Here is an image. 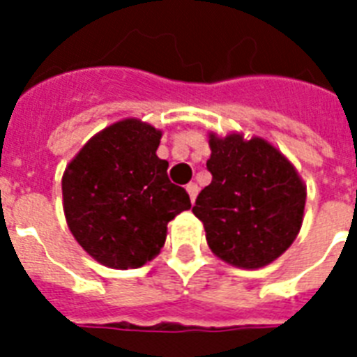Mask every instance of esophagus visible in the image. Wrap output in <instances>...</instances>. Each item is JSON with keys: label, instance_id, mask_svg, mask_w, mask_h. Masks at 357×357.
<instances>
[{"label": "esophagus", "instance_id": "obj_1", "mask_svg": "<svg viewBox=\"0 0 357 357\" xmlns=\"http://www.w3.org/2000/svg\"><path fill=\"white\" fill-rule=\"evenodd\" d=\"M185 189H187V192H189L190 202H195L196 200V195H198V185H196V183H189V185H187V187H185Z\"/></svg>", "mask_w": 357, "mask_h": 357}]
</instances>
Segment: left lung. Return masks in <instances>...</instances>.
Listing matches in <instances>:
<instances>
[{
    "instance_id": "8db88e82",
    "label": "left lung",
    "mask_w": 357,
    "mask_h": 357,
    "mask_svg": "<svg viewBox=\"0 0 357 357\" xmlns=\"http://www.w3.org/2000/svg\"><path fill=\"white\" fill-rule=\"evenodd\" d=\"M211 183L192 213L213 254L229 265L259 268L293 244L302 226L305 187L294 167L263 139L209 135Z\"/></svg>"
}]
</instances>
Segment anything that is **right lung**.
<instances>
[{"instance_id": "obj_1", "label": "right lung", "mask_w": 357, "mask_h": 357, "mask_svg": "<svg viewBox=\"0 0 357 357\" xmlns=\"http://www.w3.org/2000/svg\"><path fill=\"white\" fill-rule=\"evenodd\" d=\"M161 131L128 119L86 142L63 176L66 222L102 265L137 268L167 238V224L190 207L187 190L168 179L157 157Z\"/></svg>"}]
</instances>
